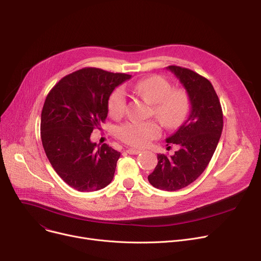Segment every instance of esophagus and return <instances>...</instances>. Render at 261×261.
<instances>
[{"label":"esophagus","mask_w":261,"mask_h":261,"mask_svg":"<svg viewBox=\"0 0 261 261\" xmlns=\"http://www.w3.org/2000/svg\"><path fill=\"white\" fill-rule=\"evenodd\" d=\"M127 153H129V154H139V153H141V150L134 149V148H128Z\"/></svg>","instance_id":"34e87169"}]
</instances>
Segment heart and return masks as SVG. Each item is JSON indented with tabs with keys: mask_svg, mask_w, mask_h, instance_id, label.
I'll list each match as a JSON object with an SVG mask.
<instances>
[{
	"mask_svg": "<svg viewBox=\"0 0 261 261\" xmlns=\"http://www.w3.org/2000/svg\"><path fill=\"white\" fill-rule=\"evenodd\" d=\"M133 91L152 103L153 115L166 128H174L185 120L190 109V96L184 89H172L168 79L151 75L133 85ZM126 109V93L122 88L115 89L108 100L109 114L118 117ZM117 138L130 146L143 148L161 135L155 121H128L116 129Z\"/></svg>",
	"mask_w": 261,
	"mask_h": 261,
	"instance_id": "heart-1",
	"label": "heart"
}]
</instances>
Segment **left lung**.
<instances>
[{
	"label": "left lung",
	"mask_w": 261,
	"mask_h": 261,
	"mask_svg": "<svg viewBox=\"0 0 261 261\" xmlns=\"http://www.w3.org/2000/svg\"><path fill=\"white\" fill-rule=\"evenodd\" d=\"M190 96V114L166 140L180 147L173 155L158 154V165L148 175L155 188L174 191L195 182L211 162L223 129L220 100L211 81L189 68L169 65Z\"/></svg>",
	"instance_id": "8db88e82"
}]
</instances>
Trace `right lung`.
<instances>
[{"instance_id": "add662e5", "label": "right lung", "mask_w": 261, "mask_h": 261, "mask_svg": "<svg viewBox=\"0 0 261 261\" xmlns=\"http://www.w3.org/2000/svg\"><path fill=\"white\" fill-rule=\"evenodd\" d=\"M131 75L85 67L63 77L46 96L41 141L53 168L78 191L105 188L114 176L120 152L90 140L108 115L113 90Z\"/></svg>"}]
</instances>
